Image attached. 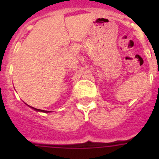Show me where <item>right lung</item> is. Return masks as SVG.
I'll return each instance as SVG.
<instances>
[{"mask_svg":"<svg viewBox=\"0 0 159 159\" xmlns=\"http://www.w3.org/2000/svg\"><path fill=\"white\" fill-rule=\"evenodd\" d=\"M28 106V105H27ZM31 108L33 109V110H34L35 111H39V112H44V113H49V112H51V111H43V110H39V109H36L34 108V107H32V106H30Z\"/></svg>","mask_w":159,"mask_h":159,"instance_id":"add662e5","label":"right lung"}]
</instances>
